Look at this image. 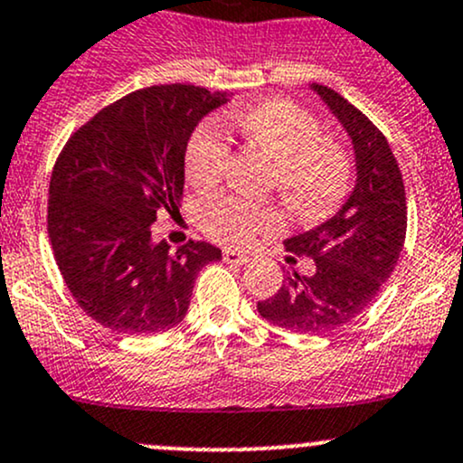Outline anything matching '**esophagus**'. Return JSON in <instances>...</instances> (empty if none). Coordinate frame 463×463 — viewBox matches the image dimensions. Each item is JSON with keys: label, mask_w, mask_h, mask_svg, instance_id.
I'll return each instance as SVG.
<instances>
[{"label": "esophagus", "mask_w": 463, "mask_h": 463, "mask_svg": "<svg viewBox=\"0 0 463 463\" xmlns=\"http://www.w3.org/2000/svg\"><path fill=\"white\" fill-rule=\"evenodd\" d=\"M223 261H226V264H237V266H241V264H246L248 257L244 255V252L232 250V248H223Z\"/></svg>", "instance_id": "obj_1"}]
</instances>
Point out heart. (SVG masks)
Wrapping results in <instances>:
<instances>
[{
    "label": "heart",
    "instance_id": "1",
    "mask_svg": "<svg viewBox=\"0 0 463 463\" xmlns=\"http://www.w3.org/2000/svg\"><path fill=\"white\" fill-rule=\"evenodd\" d=\"M232 126L250 146L275 159L270 186L279 188L290 213L306 222L333 215L353 182V157L342 139L321 133L319 119L295 101L269 97L232 115ZM231 162V142L217 121H203L186 146V175L199 188L217 186ZM199 226L213 240L248 246L284 226L272 203L217 197L199 208Z\"/></svg>",
    "mask_w": 463,
    "mask_h": 463
}]
</instances>
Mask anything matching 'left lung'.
Masks as SVG:
<instances>
[{"instance_id": "8db88e82", "label": "left lung", "mask_w": 463, "mask_h": 463, "mask_svg": "<svg viewBox=\"0 0 463 463\" xmlns=\"http://www.w3.org/2000/svg\"><path fill=\"white\" fill-rule=\"evenodd\" d=\"M313 89L353 139L357 186L337 215L284 241L293 255L313 257L315 272L288 270L286 284L257 310L290 333L324 335L362 315L395 270L408 206L402 170L382 130L337 90L321 84Z\"/></svg>"}]
</instances>
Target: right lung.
<instances>
[{
    "instance_id": "add662e5",
    "label": "right lung",
    "mask_w": 463,
    "mask_h": 463,
    "mask_svg": "<svg viewBox=\"0 0 463 463\" xmlns=\"http://www.w3.org/2000/svg\"><path fill=\"white\" fill-rule=\"evenodd\" d=\"M226 95L193 84L128 92L68 137L48 188V237L80 308L115 333L177 326L197 272L222 250L193 241L170 252L150 223L184 197V155L197 121Z\"/></svg>"
}]
</instances>
